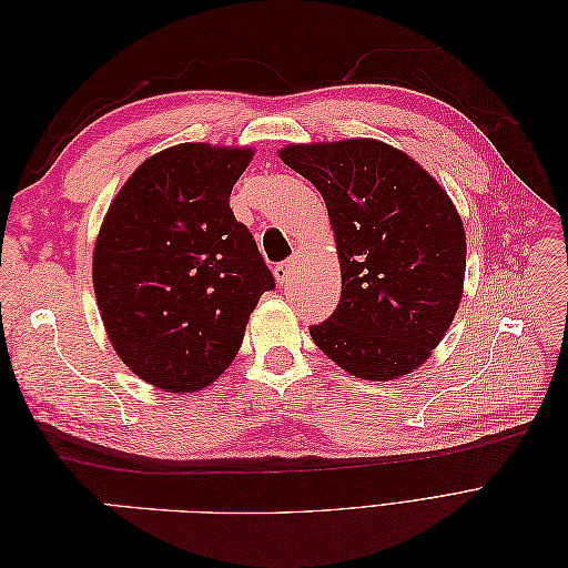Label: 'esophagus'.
<instances>
[{
	"instance_id": "obj_1",
	"label": "esophagus",
	"mask_w": 568,
	"mask_h": 568,
	"mask_svg": "<svg viewBox=\"0 0 568 568\" xmlns=\"http://www.w3.org/2000/svg\"><path fill=\"white\" fill-rule=\"evenodd\" d=\"M291 277V261H284L280 265H274V280H277L280 286H284Z\"/></svg>"
}]
</instances>
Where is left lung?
Returning <instances> with one entry per match:
<instances>
[{
    "mask_svg": "<svg viewBox=\"0 0 568 568\" xmlns=\"http://www.w3.org/2000/svg\"><path fill=\"white\" fill-rule=\"evenodd\" d=\"M280 159L317 186L336 236L341 301L313 341L357 379L417 369L462 298L467 239L450 196L376 140L291 144Z\"/></svg>",
    "mask_w": 568,
    "mask_h": 568,
    "instance_id": "1",
    "label": "left lung"
}]
</instances>
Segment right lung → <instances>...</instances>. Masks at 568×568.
Segmentation results:
<instances>
[{
  "instance_id": "right-lung-1",
  "label": "right lung",
  "mask_w": 568,
  "mask_h": 568,
  "mask_svg": "<svg viewBox=\"0 0 568 568\" xmlns=\"http://www.w3.org/2000/svg\"><path fill=\"white\" fill-rule=\"evenodd\" d=\"M251 149L178 144L120 189L94 246V294L120 359L170 393L230 367L248 315L274 288L230 194Z\"/></svg>"
}]
</instances>
